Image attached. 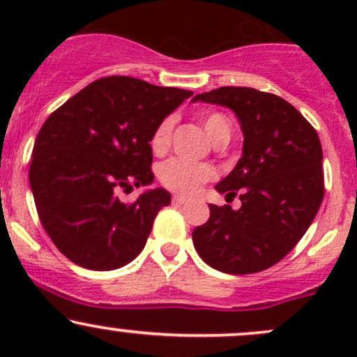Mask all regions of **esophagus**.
Masks as SVG:
<instances>
[{"label":"esophagus","mask_w":357,"mask_h":357,"mask_svg":"<svg viewBox=\"0 0 357 357\" xmlns=\"http://www.w3.org/2000/svg\"><path fill=\"white\" fill-rule=\"evenodd\" d=\"M173 203L174 204H184V203H188V198H184V196H174Z\"/></svg>","instance_id":"1"}]
</instances>
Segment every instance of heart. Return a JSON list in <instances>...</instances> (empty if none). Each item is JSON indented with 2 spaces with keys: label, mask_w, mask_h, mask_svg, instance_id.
<instances>
[{
  "label": "heart",
  "mask_w": 357,
  "mask_h": 357,
  "mask_svg": "<svg viewBox=\"0 0 357 357\" xmlns=\"http://www.w3.org/2000/svg\"><path fill=\"white\" fill-rule=\"evenodd\" d=\"M202 126L213 142L221 137L230 139L231 124L223 114L213 112L203 116ZM171 130H173V119L169 117L159 122L155 127L149 141L151 151L154 154H162L167 149L171 141ZM158 178L167 190L179 192V195H192L199 190L202 184L215 178V169L203 162H190L173 158L158 167Z\"/></svg>",
  "instance_id": "1"
}]
</instances>
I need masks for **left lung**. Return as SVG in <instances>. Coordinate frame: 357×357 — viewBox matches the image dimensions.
<instances>
[{
	"mask_svg": "<svg viewBox=\"0 0 357 357\" xmlns=\"http://www.w3.org/2000/svg\"><path fill=\"white\" fill-rule=\"evenodd\" d=\"M223 105L238 117L243 153L216 191L235 198L210 204V218L192 231L198 255L213 268L247 275L272 267L304 236L324 198L317 132L292 104L250 87H220L192 102Z\"/></svg>",
	"mask_w": 357,
	"mask_h": 357,
	"instance_id": "obj_1",
	"label": "left lung"
}]
</instances>
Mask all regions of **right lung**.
Returning a JSON list of instances; mask_svg holds the SVG:
<instances>
[{"label":"right lung","instance_id":"add662e5","mask_svg":"<svg viewBox=\"0 0 357 357\" xmlns=\"http://www.w3.org/2000/svg\"><path fill=\"white\" fill-rule=\"evenodd\" d=\"M191 96L134 77H105L45 121L28 176L45 231L68 260L116 270L142 252L171 195L155 188L126 204L116 192L153 184L151 136Z\"/></svg>","mask_w":357,"mask_h":357}]
</instances>
